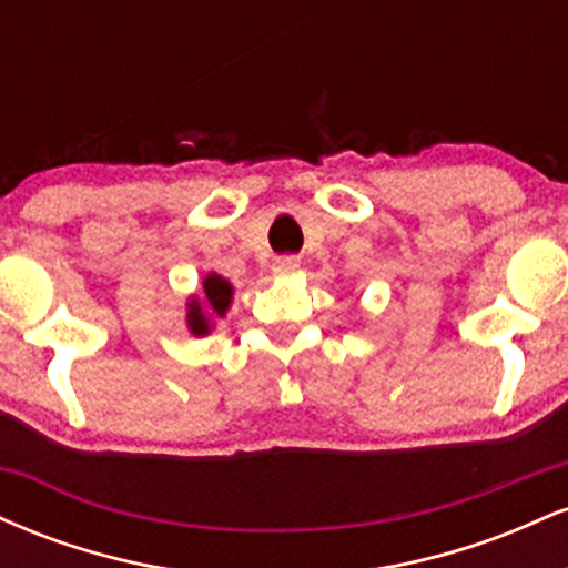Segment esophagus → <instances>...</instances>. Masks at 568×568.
Wrapping results in <instances>:
<instances>
[{
    "label": "esophagus",
    "instance_id": "1",
    "mask_svg": "<svg viewBox=\"0 0 568 568\" xmlns=\"http://www.w3.org/2000/svg\"><path fill=\"white\" fill-rule=\"evenodd\" d=\"M293 270H298L296 256H280L275 258V264H272V272H275V275H291Z\"/></svg>",
    "mask_w": 568,
    "mask_h": 568
}]
</instances>
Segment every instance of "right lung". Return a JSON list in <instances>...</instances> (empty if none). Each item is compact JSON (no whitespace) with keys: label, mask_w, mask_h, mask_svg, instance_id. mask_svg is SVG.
I'll use <instances>...</instances> for the list:
<instances>
[{"label":"right lung","mask_w":568,"mask_h":568,"mask_svg":"<svg viewBox=\"0 0 568 568\" xmlns=\"http://www.w3.org/2000/svg\"><path fill=\"white\" fill-rule=\"evenodd\" d=\"M232 283L216 272L202 280V296H192L186 302V325L194 336L211 334L213 317H224L232 304Z\"/></svg>","instance_id":"add662e5"}]
</instances>
